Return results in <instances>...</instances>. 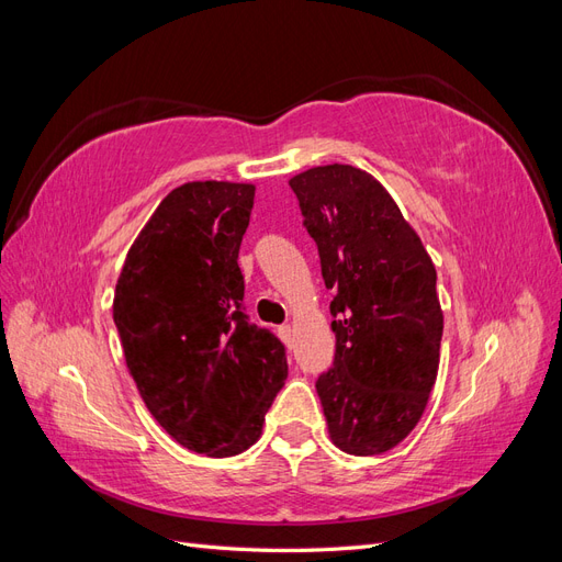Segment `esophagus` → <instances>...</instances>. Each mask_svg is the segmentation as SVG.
<instances>
[{"label":"esophagus","instance_id":"obj_1","mask_svg":"<svg viewBox=\"0 0 562 562\" xmlns=\"http://www.w3.org/2000/svg\"><path fill=\"white\" fill-rule=\"evenodd\" d=\"M279 337L283 339L285 345H291V342H293V328H291V326H281V328H279Z\"/></svg>","mask_w":562,"mask_h":562}]
</instances>
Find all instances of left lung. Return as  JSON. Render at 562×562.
<instances>
[{
	"instance_id": "1",
	"label": "left lung",
	"mask_w": 562,
	"mask_h": 562,
	"mask_svg": "<svg viewBox=\"0 0 562 562\" xmlns=\"http://www.w3.org/2000/svg\"><path fill=\"white\" fill-rule=\"evenodd\" d=\"M291 190L333 291L335 359L316 380L330 438L347 454H382L415 429L438 375L436 267L361 168L316 166Z\"/></svg>"
}]
</instances>
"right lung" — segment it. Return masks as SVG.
Here are the masks:
<instances>
[{"instance_id":"right-lung-1","label":"right lung","mask_w":562,"mask_h":562,"mask_svg":"<svg viewBox=\"0 0 562 562\" xmlns=\"http://www.w3.org/2000/svg\"><path fill=\"white\" fill-rule=\"evenodd\" d=\"M255 187L187 182L131 246L114 326L147 411L187 450L232 457L262 431L288 378L285 347L250 323L239 248Z\"/></svg>"}]
</instances>
